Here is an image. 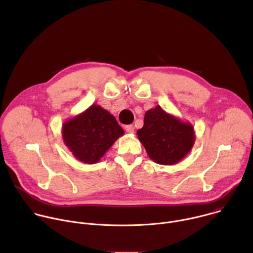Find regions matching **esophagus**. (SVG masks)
I'll list each match as a JSON object with an SVG mask.
<instances>
[{
  "instance_id": "34e87169",
  "label": "esophagus",
  "mask_w": 253,
  "mask_h": 253,
  "mask_svg": "<svg viewBox=\"0 0 253 253\" xmlns=\"http://www.w3.org/2000/svg\"><path fill=\"white\" fill-rule=\"evenodd\" d=\"M125 130L128 133H134V126L133 125H127V126H125Z\"/></svg>"
}]
</instances>
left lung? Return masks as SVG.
Here are the masks:
<instances>
[{
    "label": "left lung",
    "mask_w": 253,
    "mask_h": 253,
    "mask_svg": "<svg viewBox=\"0 0 253 253\" xmlns=\"http://www.w3.org/2000/svg\"><path fill=\"white\" fill-rule=\"evenodd\" d=\"M137 136L151 160L160 165H174L192 149L194 127L157 105L144 116V125Z\"/></svg>",
    "instance_id": "1"
}]
</instances>
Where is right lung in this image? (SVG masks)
Returning a JSON list of instances; mask_svg holds the SVG:
<instances>
[{"label":"right lung","instance_id":"right-lung-1","mask_svg":"<svg viewBox=\"0 0 253 253\" xmlns=\"http://www.w3.org/2000/svg\"><path fill=\"white\" fill-rule=\"evenodd\" d=\"M124 135L116 118L99 105L66 120L62 126L65 145L73 156L85 164H95Z\"/></svg>","mask_w":253,"mask_h":253}]
</instances>
